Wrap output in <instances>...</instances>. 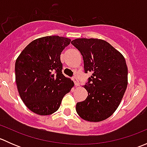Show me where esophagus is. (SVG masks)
<instances>
[{"instance_id":"esophagus-1","label":"esophagus","mask_w":147,"mask_h":147,"mask_svg":"<svg viewBox=\"0 0 147 147\" xmlns=\"http://www.w3.org/2000/svg\"><path fill=\"white\" fill-rule=\"evenodd\" d=\"M72 80H73L74 82H75V86H77V87L80 86V82H79V80H78V78H75H75H72Z\"/></svg>"}]
</instances>
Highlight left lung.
Masks as SVG:
<instances>
[{"instance_id":"left-lung-1","label":"left lung","mask_w":147,"mask_h":147,"mask_svg":"<svg viewBox=\"0 0 147 147\" xmlns=\"http://www.w3.org/2000/svg\"><path fill=\"white\" fill-rule=\"evenodd\" d=\"M82 55L84 72H92L83 85L88 96L78 102L82 119L98 122L109 118L119 107L128 84L124 56L109 42L97 38H78L71 42Z\"/></svg>"}]
</instances>
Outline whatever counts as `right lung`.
<instances>
[{
  "label": "right lung",
  "mask_w": 147,
  "mask_h": 147,
  "mask_svg": "<svg viewBox=\"0 0 147 147\" xmlns=\"http://www.w3.org/2000/svg\"><path fill=\"white\" fill-rule=\"evenodd\" d=\"M69 38L51 35L29 43L16 62V82L28 109L39 115H50L59 109L63 97L74 86L62 72V51Z\"/></svg>",
  "instance_id": "right-lung-1"
}]
</instances>
